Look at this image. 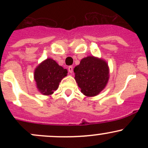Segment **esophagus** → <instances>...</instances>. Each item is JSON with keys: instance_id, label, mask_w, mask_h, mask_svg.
<instances>
[{"instance_id": "obj_1", "label": "esophagus", "mask_w": 148, "mask_h": 148, "mask_svg": "<svg viewBox=\"0 0 148 148\" xmlns=\"http://www.w3.org/2000/svg\"><path fill=\"white\" fill-rule=\"evenodd\" d=\"M68 70H69V71L70 74H72V72H73V66H69Z\"/></svg>"}]
</instances>
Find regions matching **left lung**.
<instances>
[{
  "label": "left lung",
  "mask_w": 148,
  "mask_h": 148,
  "mask_svg": "<svg viewBox=\"0 0 148 148\" xmlns=\"http://www.w3.org/2000/svg\"><path fill=\"white\" fill-rule=\"evenodd\" d=\"M75 79L82 93L95 97L102 92L108 82L110 70L107 62L93 56L84 58L74 69Z\"/></svg>",
  "instance_id": "obj_1"
}]
</instances>
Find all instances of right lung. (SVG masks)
<instances>
[{"label": "right lung", "mask_w": 148, "mask_h": 148, "mask_svg": "<svg viewBox=\"0 0 148 148\" xmlns=\"http://www.w3.org/2000/svg\"><path fill=\"white\" fill-rule=\"evenodd\" d=\"M64 69L52 59L41 62L34 71V79L39 92L44 95H51L59 87L62 79L67 75Z\"/></svg>", "instance_id": "right-lung-1"}]
</instances>
